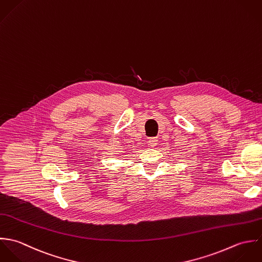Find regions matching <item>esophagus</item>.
<instances>
[{
  "mask_svg": "<svg viewBox=\"0 0 262 262\" xmlns=\"http://www.w3.org/2000/svg\"><path fill=\"white\" fill-rule=\"evenodd\" d=\"M158 144V138H150L149 139V145L151 146V147H155V146H157Z\"/></svg>",
  "mask_w": 262,
  "mask_h": 262,
  "instance_id": "1",
  "label": "esophagus"
}]
</instances>
